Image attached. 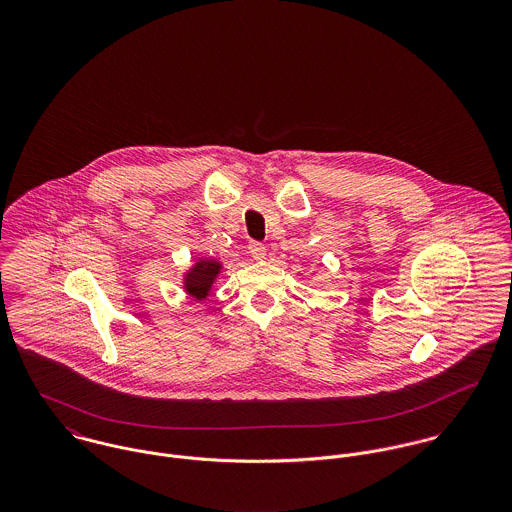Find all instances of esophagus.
Returning a JSON list of instances; mask_svg holds the SVG:
<instances>
[{
    "label": "esophagus",
    "mask_w": 512,
    "mask_h": 512,
    "mask_svg": "<svg viewBox=\"0 0 512 512\" xmlns=\"http://www.w3.org/2000/svg\"><path fill=\"white\" fill-rule=\"evenodd\" d=\"M248 252L254 260H264L266 258V246L262 242H250Z\"/></svg>",
    "instance_id": "esophagus-1"
}]
</instances>
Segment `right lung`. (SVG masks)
<instances>
[{"mask_svg":"<svg viewBox=\"0 0 512 512\" xmlns=\"http://www.w3.org/2000/svg\"><path fill=\"white\" fill-rule=\"evenodd\" d=\"M222 272V262L217 258H199L183 272V290L193 301H207L213 286Z\"/></svg>","mask_w":512,"mask_h":512,"instance_id":"right-lung-1","label":"right lung"}]
</instances>
